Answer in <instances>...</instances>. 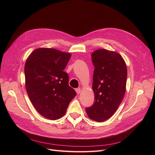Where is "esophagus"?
<instances>
[{
    "label": "esophagus",
    "instance_id": "34e87169",
    "mask_svg": "<svg viewBox=\"0 0 155 155\" xmlns=\"http://www.w3.org/2000/svg\"><path fill=\"white\" fill-rule=\"evenodd\" d=\"M76 93L78 94H80L81 92V88H76Z\"/></svg>",
    "mask_w": 155,
    "mask_h": 155
}]
</instances>
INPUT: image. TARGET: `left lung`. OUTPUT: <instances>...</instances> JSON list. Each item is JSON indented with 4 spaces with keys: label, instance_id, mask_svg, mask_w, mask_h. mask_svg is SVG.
<instances>
[{
    "label": "left lung",
    "instance_id": "8db88e82",
    "mask_svg": "<svg viewBox=\"0 0 155 155\" xmlns=\"http://www.w3.org/2000/svg\"><path fill=\"white\" fill-rule=\"evenodd\" d=\"M94 66L93 105L86 108L88 118L102 122L114 114L125 95L127 71L123 58L116 51L99 49L91 55Z\"/></svg>",
    "mask_w": 155,
    "mask_h": 155
}]
</instances>
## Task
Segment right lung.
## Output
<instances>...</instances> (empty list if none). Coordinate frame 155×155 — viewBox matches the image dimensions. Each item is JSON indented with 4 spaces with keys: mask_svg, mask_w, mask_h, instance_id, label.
<instances>
[{
    "mask_svg": "<svg viewBox=\"0 0 155 155\" xmlns=\"http://www.w3.org/2000/svg\"><path fill=\"white\" fill-rule=\"evenodd\" d=\"M70 57V53L40 48L32 51L26 61L28 95L37 111L47 119L61 118L76 95L68 85L67 73L63 71Z\"/></svg>",
    "mask_w": 155,
    "mask_h": 155,
    "instance_id": "obj_1",
    "label": "right lung"
}]
</instances>
